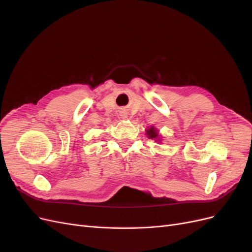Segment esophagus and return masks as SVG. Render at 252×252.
<instances>
[{"instance_id":"1","label":"esophagus","mask_w":252,"mask_h":252,"mask_svg":"<svg viewBox=\"0 0 252 252\" xmlns=\"http://www.w3.org/2000/svg\"><path fill=\"white\" fill-rule=\"evenodd\" d=\"M121 117H123V118H127V114H126L125 112H122V114H121Z\"/></svg>"}]
</instances>
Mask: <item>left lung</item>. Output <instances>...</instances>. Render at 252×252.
Returning <instances> with one entry per match:
<instances>
[{"label":"left lung","instance_id":"obj_1","mask_svg":"<svg viewBox=\"0 0 252 252\" xmlns=\"http://www.w3.org/2000/svg\"><path fill=\"white\" fill-rule=\"evenodd\" d=\"M147 135H148V138H150V139H156L157 138L158 132L156 131L155 127H151V128L148 129V130H147Z\"/></svg>","mask_w":252,"mask_h":252}]
</instances>
